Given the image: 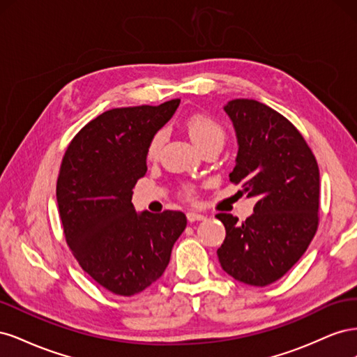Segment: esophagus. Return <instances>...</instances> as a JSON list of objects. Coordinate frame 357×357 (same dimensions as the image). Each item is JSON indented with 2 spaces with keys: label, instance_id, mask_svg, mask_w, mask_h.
<instances>
[{
  "label": "esophagus",
  "instance_id": "1",
  "mask_svg": "<svg viewBox=\"0 0 357 357\" xmlns=\"http://www.w3.org/2000/svg\"><path fill=\"white\" fill-rule=\"evenodd\" d=\"M186 218H188V220H189L190 223H192V222H199V220H205V219H207L204 214L195 213V211H189V213L186 214Z\"/></svg>",
  "mask_w": 357,
  "mask_h": 357
}]
</instances>
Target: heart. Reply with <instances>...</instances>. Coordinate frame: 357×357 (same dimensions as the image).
Masks as SVG:
<instances>
[{"instance_id":"heart-1","label":"heart","mask_w":357,"mask_h":357,"mask_svg":"<svg viewBox=\"0 0 357 357\" xmlns=\"http://www.w3.org/2000/svg\"><path fill=\"white\" fill-rule=\"evenodd\" d=\"M185 128L193 144H195L201 152L207 149L220 150L226 139L225 128L208 114H202V113L190 114L189 117H186ZM164 138H165V134L159 131L149 142L146 155L150 160L158 158L160 147L164 144ZM188 193H190V190Z\"/></svg>"}]
</instances>
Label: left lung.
<instances>
[{
  "instance_id": "obj_1",
  "label": "left lung",
  "mask_w": 357,
  "mask_h": 357,
  "mask_svg": "<svg viewBox=\"0 0 357 357\" xmlns=\"http://www.w3.org/2000/svg\"><path fill=\"white\" fill-rule=\"evenodd\" d=\"M223 110L238 143L229 178L256 204L243 223L232 214L215 215L226 229L219 262L238 282L264 287L299 261L317 231L319 167L304 137L271 107L232 100Z\"/></svg>"
}]
</instances>
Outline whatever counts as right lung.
<instances>
[{"mask_svg": "<svg viewBox=\"0 0 357 357\" xmlns=\"http://www.w3.org/2000/svg\"><path fill=\"white\" fill-rule=\"evenodd\" d=\"M178 104L104 112L80 129L62 159L56 201L67 243L84 271L116 295L132 296L155 283L186 228L181 211L137 213L132 204L149 142Z\"/></svg>", "mask_w": 357, "mask_h": 357, "instance_id": "add662e5", "label": "right lung"}]
</instances>
